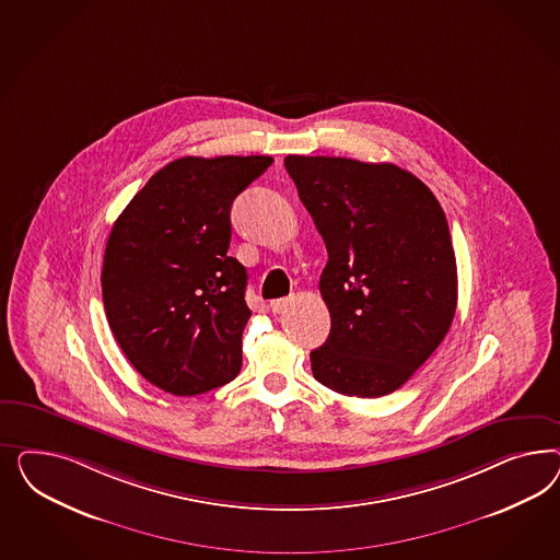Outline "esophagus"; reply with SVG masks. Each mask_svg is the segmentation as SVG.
I'll return each mask as SVG.
<instances>
[{"label":"esophagus","instance_id":"34e87169","mask_svg":"<svg viewBox=\"0 0 560 560\" xmlns=\"http://www.w3.org/2000/svg\"><path fill=\"white\" fill-rule=\"evenodd\" d=\"M289 304H291V298H281V300H272L269 307H271L272 314H281Z\"/></svg>","mask_w":560,"mask_h":560}]
</instances>
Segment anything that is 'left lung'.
Instances as JSON below:
<instances>
[{"label": "left lung", "instance_id": "1", "mask_svg": "<svg viewBox=\"0 0 560 560\" xmlns=\"http://www.w3.org/2000/svg\"><path fill=\"white\" fill-rule=\"evenodd\" d=\"M285 168L328 250L330 335L310 353L314 377L345 396L398 390L440 347L458 304L440 201L388 162L288 155Z\"/></svg>", "mask_w": 560, "mask_h": 560}]
</instances>
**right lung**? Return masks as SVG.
Returning a JSON list of instances; mask_svg holds the SVG:
<instances>
[{"mask_svg":"<svg viewBox=\"0 0 560 560\" xmlns=\"http://www.w3.org/2000/svg\"><path fill=\"white\" fill-rule=\"evenodd\" d=\"M269 155L178 158L115 221L102 300L125 357L150 384L195 396L232 382L250 318L244 265L228 256L230 209Z\"/></svg>","mask_w":560,"mask_h":560,"instance_id":"add662e5","label":"right lung"}]
</instances>
